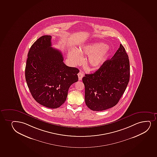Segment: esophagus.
I'll list each match as a JSON object with an SVG mask.
<instances>
[{"label": "esophagus", "mask_w": 157, "mask_h": 157, "mask_svg": "<svg viewBox=\"0 0 157 157\" xmlns=\"http://www.w3.org/2000/svg\"><path fill=\"white\" fill-rule=\"evenodd\" d=\"M83 76H84V74H83V72H82L81 71H80V72L78 73V80H79V81H81Z\"/></svg>", "instance_id": "1"}]
</instances>
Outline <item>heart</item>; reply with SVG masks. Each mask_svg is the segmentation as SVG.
I'll return each mask as SVG.
<instances>
[{
    "label": "heart",
    "mask_w": 157,
    "mask_h": 157,
    "mask_svg": "<svg viewBox=\"0 0 157 157\" xmlns=\"http://www.w3.org/2000/svg\"><path fill=\"white\" fill-rule=\"evenodd\" d=\"M110 52V47L104 43H94L84 45L79 49H71L69 51V58L74 64L81 63L82 60L81 54L89 56L88 64L92 69H98L106 60Z\"/></svg>",
    "instance_id": "1"
}]
</instances>
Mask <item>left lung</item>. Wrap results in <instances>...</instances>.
<instances>
[{
    "label": "left lung",
    "mask_w": 157,
    "mask_h": 157,
    "mask_svg": "<svg viewBox=\"0 0 157 157\" xmlns=\"http://www.w3.org/2000/svg\"><path fill=\"white\" fill-rule=\"evenodd\" d=\"M85 76L82 81L88 108L102 111L115 106L129 81V60L124 47L121 44L111 59L105 61L94 73Z\"/></svg>",
    "instance_id": "1"
}]
</instances>
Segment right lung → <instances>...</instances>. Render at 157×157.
<instances>
[{
    "label": "right lung",
    "instance_id": "obj_1",
    "mask_svg": "<svg viewBox=\"0 0 157 157\" xmlns=\"http://www.w3.org/2000/svg\"><path fill=\"white\" fill-rule=\"evenodd\" d=\"M51 38L48 35L41 36L31 47L25 77L36 101L53 109L64 103L70 87L78 79L79 70L65 65L61 52L51 47Z\"/></svg>",
    "mask_w": 157,
    "mask_h": 157
}]
</instances>
